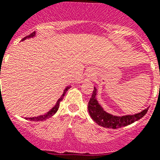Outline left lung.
I'll list each match as a JSON object with an SVG mask.
<instances>
[{
	"label": "left lung",
	"mask_w": 160,
	"mask_h": 160,
	"mask_svg": "<svg viewBox=\"0 0 160 160\" xmlns=\"http://www.w3.org/2000/svg\"><path fill=\"white\" fill-rule=\"evenodd\" d=\"M97 92H98V90L94 87L92 97L88 104V113L90 115L91 118L94 120L95 123L104 128L115 129V128L129 125L135 121H138V119H142L148 111V108H146L141 111L140 113L123 115V116L111 115L107 112L98 103L96 98Z\"/></svg>",
	"instance_id": "8db88e82"
}]
</instances>
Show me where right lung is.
Returning <instances> with one entry per match:
<instances>
[{
  "instance_id": "add662e5",
  "label": "right lung",
  "mask_w": 160,
  "mask_h": 160,
  "mask_svg": "<svg viewBox=\"0 0 160 160\" xmlns=\"http://www.w3.org/2000/svg\"><path fill=\"white\" fill-rule=\"evenodd\" d=\"M36 37V32H32V34L29 35V36H28V37H24L22 41H24V40H26V39L32 38V37ZM0 75H1V72H0ZM70 88H71V86H70V85L68 87H66V88L64 89L63 92H62V96L60 97V98L57 101V102H56V104H55L54 107H53L51 110H49V111H48L46 114H45V115H39V116H36V117H31V118L26 117V119H28V120H32V121H43V120H45V119L50 118L51 116H53V115H54L56 112H57L58 110V108H59L61 101L63 99V97L65 96V93L67 92V91H68Z\"/></svg>"
}]
</instances>
